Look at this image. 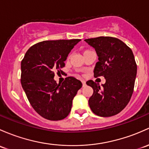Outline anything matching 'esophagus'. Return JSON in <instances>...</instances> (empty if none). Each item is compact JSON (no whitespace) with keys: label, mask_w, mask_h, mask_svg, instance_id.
<instances>
[{"label":"esophagus","mask_w":149,"mask_h":149,"mask_svg":"<svg viewBox=\"0 0 149 149\" xmlns=\"http://www.w3.org/2000/svg\"><path fill=\"white\" fill-rule=\"evenodd\" d=\"M81 82H82L83 86H86V81H84V80H82V81H81Z\"/></svg>","instance_id":"esophagus-1"}]
</instances>
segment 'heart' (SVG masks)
<instances>
[{"label":"heart","mask_w":149,"mask_h":149,"mask_svg":"<svg viewBox=\"0 0 149 149\" xmlns=\"http://www.w3.org/2000/svg\"><path fill=\"white\" fill-rule=\"evenodd\" d=\"M91 51H91V50H86V51L84 52V55L86 54H88V53H89V52H91Z\"/></svg>","instance_id":"1"}]
</instances>
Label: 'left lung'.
I'll list each match as a JSON object with an SVG mask.
<instances>
[{
  "label": "left lung",
  "mask_w": 149,
  "mask_h": 149,
  "mask_svg": "<svg viewBox=\"0 0 149 149\" xmlns=\"http://www.w3.org/2000/svg\"><path fill=\"white\" fill-rule=\"evenodd\" d=\"M84 40L95 48L98 56L93 70L94 77L106 79L101 86L92 80L86 82L93 90L89 106L99 116L116 115L127 106L134 92L137 72L134 54L116 38L100 36Z\"/></svg>",
  "instance_id": "left-lung-1"
}]
</instances>
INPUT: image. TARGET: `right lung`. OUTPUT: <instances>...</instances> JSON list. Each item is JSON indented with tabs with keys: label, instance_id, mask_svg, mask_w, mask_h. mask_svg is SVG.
Masks as SVG:
<instances>
[{
	"label": "right lung",
	"instance_id": "1",
	"mask_svg": "<svg viewBox=\"0 0 149 149\" xmlns=\"http://www.w3.org/2000/svg\"><path fill=\"white\" fill-rule=\"evenodd\" d=\"M81 39L45 40L29 48L21 61L22 87L30 103L44 118L59 120L71 110L72 101L82 83L69 76L61 84L54 79L61 72L68 55Z\"/></svg>",
	"mask_w": 149,
	"mask_h": 149
}]
</instances>
